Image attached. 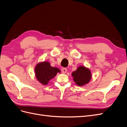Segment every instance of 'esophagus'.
<instances>
[{
  "instance_id": "esophagus-1",
  "label": "esophagus",
  "mask_w": 127,
  "mask_h": 127,
  "mask_svg": "<svg viewBox=\"0 0 127 127\" xmlns=\"http://www.w3.org/2000/svg\"><path fill=\"white\" fill-rule=\"evenodd\" d=\"M61 71H62V72L64 73V74H66V73L67 72V69L66 68H63L61 69Z\"/></svg>"
}]
</instances>
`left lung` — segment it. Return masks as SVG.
Masks as SVG:
<instances>
[{"mask_svg": "<svg viewBox=\"0 0 127 127\" xmlns=\"http://www.w3.org/2000/svg\"><path fill=\"white\" fill-rule=\"evenodd\" d=\"M73 80L79 86H83L89 83L92 78L91 71L89 68L80 66L71 74Z\"/></svg>", "mask_w": 127, "mask_h": 127, "instance_id": "obj_1", "label": "left lung"}]
</instances>
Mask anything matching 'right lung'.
Here are the masks:
<instances>
[{
	"mask_svg": "<svg viewBox=\"0 0 127 127\" xmlns=\"http://www.w3.org/2000/svg\"><path fill=\"white\" fill-rule=\"evenodd\" d=\"M35 75L36 79L43 85H47L58 73H60L59 69L52 67L48 61L38 63L35 67Z\"/></svg>",
	"mask_w": 127,
	"mask_h": 127,
	"instance_id": "obj_1",
	"label": "right lung"
}]
</instances>
